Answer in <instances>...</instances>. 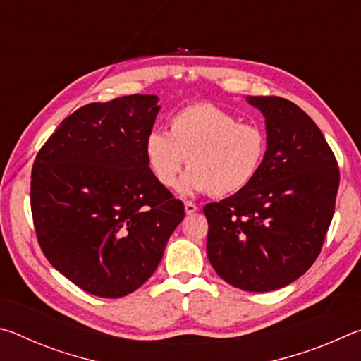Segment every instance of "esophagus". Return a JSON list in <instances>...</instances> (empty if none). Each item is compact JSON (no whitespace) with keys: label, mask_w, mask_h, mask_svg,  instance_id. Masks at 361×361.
I'll return each mask as SVG.
<instances>
[{"label":"esophagus","mask_w":361,"mask_h":361,"mask_svg":"<svg viewBox=\"0 0 361 361\" xmlns=\"http://www.w3.org/2000/svg\"><path fill=\"white\" fill-rule=\"evenodd\" d=\"M185 210H186V215H192V213L197 212V205L192 204V202H185Z\"/></svg>","instance_id":"34e87169"}]
</instances>
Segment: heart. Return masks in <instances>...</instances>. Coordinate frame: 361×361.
<instances>
[{
    "label": "heart",
    "mask_w": 361,
    "mask_h": 361,
    "mask_svg": "<svg viewBox=\"0 0 361 361\" xmlns=\"http://www.w3.org/2000/svg\"><path fill=\"white\" fill-rule=\"evenodd\" d=\"M143 149L152 176L162 186L175 185L188 159L191 169L178 191L224 197L240 192L258 176L267 137L259 126L239 122L221 108L194 103L172 114L169 132L151 130Z\"/></svg>",
    "instance_id": "obj_1"
}]
</instances>
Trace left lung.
<instances>
[{"label": "left lung", "mask_w": 361, "mask_h": 361, "mask_svg": "<svg viewBox=\"0 0 361 361\" xmlns=\"http://www.w3.org/2000/svg\"><path fill=\"white\" fill-rule=\"evenodd\" d=\"M266 119L267 152L250 185L204 207L207 256L243 291L283 288L314 264L333 219L339 169L315 122L280 97H247Z\"/></svg>", "instance_id": "obj_1"}]
</instances>
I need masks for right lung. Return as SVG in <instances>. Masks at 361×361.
Masks as SVG:
<instances>
[{"instance_id": "right-lung-1", "label": "right lung", "mask_w": 361, "mask_h": 361, "mask_svg": "<svg viewBox=\"0 0 361 361\" xmlns=\"http://www.w3.org/2000/svg\"><path fill=\"white\" fill-rule=\"evenodd\" d=\"M157 102L135 94L89 103L62 121L33 164L30 199L42 253L90 295L140 288L185 218L145 157Z\"/></svg>"}]
</instances>
